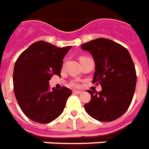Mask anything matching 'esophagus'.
I'll return each instance as SVG.
<instances>
[{
  "mask_svg": "<svg viewBox=\"0 0 149 149\" xmlns=\"http://www.w3.org/2000/svg\"><path fill=\"white\" fill-rule=\"evenodd\" d=\"M81 93H82V92H81V91H73V94H75V95H80Z\"/></svg>",
  "mask_w": 149,
  "mask_h": 149,
  "instance_id": "1",
  "label": "esophagus"
}]
</instances>
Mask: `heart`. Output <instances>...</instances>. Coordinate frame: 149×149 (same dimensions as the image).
Returning <instances> with one entry per match:
<instances>
[{"label": "heart", "mask_w": 149, "mask_h": 149, "mask_svg": "<svg viewBox=\"0 0 149 149\" xmlns=\"http://www.w3.org/2000/svg\"><path fill=\"white\" fill-rule=\"evenodd\" d=\"M70 85H71L72 87H73V88H78V87L80 86V84H79V83H78L77 81L72 80V81L70 82Z\"/></svg>", "instance_id": "b5f03b06"}]
</instances>
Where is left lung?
Returning a JSON list of instances; mask_svg holds the SVG:
<instances>
[{
  "mask_svg": "<svg viewBox=\"0 0 149 149\" xmlns=\"http://www.w3.org/2000/svg\"><path fill=\"white\" fill-rule=\"evenodd\" d=\"M95 63L92 83L100 84L102 91L88 90L90 102L86 112L95 119L108 122L127 111L133 100L136 83L135 66L126 48L107 38H100L83 44Z\"/></svg>",
  "mask_w": 149,
  "mask_h": 149,
  "instance_id": "left-lung-1",
  "label": "left lung"
}]
</instances>
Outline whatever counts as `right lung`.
I'll return each instance as SVG.
<instances>
[{"label": "right lung", "mask_w": 149, "mask_h": 149, "mask_svg": "<svg viewBox=\"0 0 149 149\" xmlns=\"http://www.w3.org/2000/svg\"><path fill=\"white\" fill-rule=\"evenodd\" d=\"M71 47L59 48L38 41L17 58L13 71V89L19 107L34 122L46 124L64 111L72 94L68 88L49 89L53 75L60 76L63 58Z\"/></svg>", "instance_id": "1"}]
</instances>
